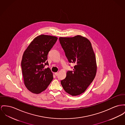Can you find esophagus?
<instances>
[{"label": "esophagus", "mask_w": 125, "mask_h": 125, "mask_svg": "<svg viewBox=\"0 0 125 125\" xmlns=\"http://www.w3.org/2000/svg\"><path fill=\"white\" fill-rule=\"evenodd\" d=\"M54 74H55V76H57L58 74V73H54Z\"/></svg>", "instance_id": "obj_1"}]
</instances>
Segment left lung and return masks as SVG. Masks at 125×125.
<instances>
[{"mask_svg":"<svg viewBox=\"0 0 125 125\" xmlns=\"http://www.w3.org/2000/svg\"><path fill=\"white\" fill-rule=\"evenodd\" d=\"M59 39L69 62L75 64L73 71H68L61 83L68 94L79 95L86 90L96 74V57L92 44L87 38L79 35Z\"/></svg>","mask_w":125,"mask_h":125,"instance_id":"left-lung-1","label":"left lung"}]
</instances>
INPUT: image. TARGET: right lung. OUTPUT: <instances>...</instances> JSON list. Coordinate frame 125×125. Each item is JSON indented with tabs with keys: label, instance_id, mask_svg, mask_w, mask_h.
Returning <instances> with one entry per match:
<instances>
[{
	"label": "right lung",
	"instance_id": "obj_1",
	"mask_svg": "<svg viewBox=\"0 0 125 125\" xmlns=\"http://www.w3.org/2000/svg\"><path fill=\"white\" fill-rule=\"evenodd\" d=\"M58 38L42 34L35 37L24 52L21 61L24 81L26 88L33 93L39 94L46 89L53 79L47 55Z\"/></svg>",
	"mask_w": 125,
	"mask_h": 125
}]
</instances>
